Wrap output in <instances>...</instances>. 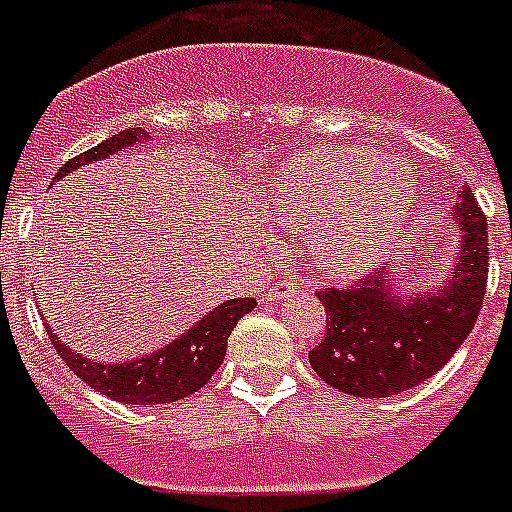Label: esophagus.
Instances as JSON below:
<instances>
[{"instance_id": "34e87169", "label": "esophagus", "mask_w": 512, "mask_h": 512, "mask_svg": "<svg viewBox=\"0 0 512 512\" xmlns=\"http://www.w3.org/2000/svg\"><path fill=\"white\" fill-rule=\"evenodd\" d=\"M296 289H299V286H296L291 278H283V281H278L273 289H268V294H265V302H270V304L286 302L289 296L296 294Z\"/></svg>"}]
</instances>
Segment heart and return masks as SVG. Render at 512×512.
Here are the masks:
<instances>
[{"instance_id":"b5f03b06","label":"heart","mask_w":512,"mask_h":512,"mask_svg":"<svg viewBox=\"0 0 512 512\" xmlns=\"http://www.w3.org/2000/svg\"><path fill=\"white\" fill-rule=\"evenodd\" d=\"M419 182L411 166L382 161L367 148H320L286 163L273 205L294 231H309L315 263L362 273L403 234Z\"/></svg>"}]
</instances>
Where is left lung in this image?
<instances>
[{
  "label": "left lung",
  "instance_id": "1",
  "mask_svg": "<svg viewBox=\"0 0 512 512\" xmlns=\"http://www.w3.org/2000/svg\"><path fill=\"white\" fill-rule=\"evenodd\" d=\"M455 218L461 247L442 289L395 294L380 270L349 286L317 291L325 307V338L309 364L330 388L359 398H390L429 380L474 330L487 291V218L463 187Z\"/></svg>",
  "mask_w": 512,
  "mask_h": 512
}]
</instances>
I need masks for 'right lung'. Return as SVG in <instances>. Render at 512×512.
<instances>
[{
  "label": "right lung",
  "instance_id": "1",
  "mask_svg": "<svg viewBox=\"0 0 512 512\" xmlns=\"http://www.w3.org/2000/svg\"><path fill=\"white\" fill-rule=\"evenodd\" d=\"M145 137H148V132L140 130V127L111 135L109 140H103L96 148L85 150L80 156L62 163L54 179L72 174V171L85 166V163L103 161V158H109L111 153H119L122 148H132V145H137ZM255 307V299L223 302L221 307L205 315L203 320L192 325L174 343L143 356V359L124 364H98L96 359H85L83 354H75L62 341H57L54 330H49V338L57 354L64 359V364L85 385H90L98 393L109 395V398L119 403L156 406V403L182 401L187 395L197 393L203 385H208L210 377L216 375V369L223 364L226 343H229L234 325Z\"/></svg>",
  "mask_w": 512,
  "mask_h": 512
}]
</instances>
